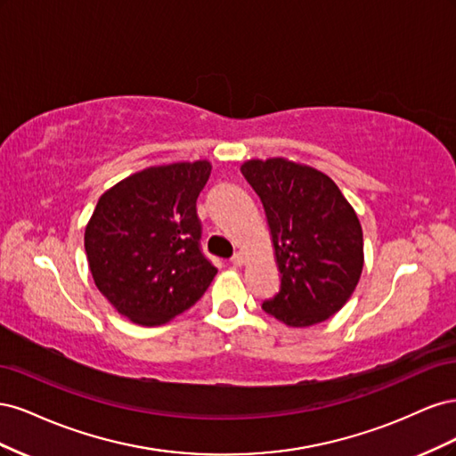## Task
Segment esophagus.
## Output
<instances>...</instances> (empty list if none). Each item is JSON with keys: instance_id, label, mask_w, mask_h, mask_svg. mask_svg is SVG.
<instances>
[{"instance_id": "obj_1", "label": "esophagus", "mask_w": 456, "mask_h": 456, "mask_svg": "<svg viewBox=\"0 0 456 456\" xmlns=\"http://www.w3.org/2000/svg\"><path fill=\"white\" fill-rule=\"evenodd\" d=\"M230 262H232V265H233V266H243V262H245V256H243V253H236V255H233V256H232V260H230Z\"/></svg>"}]
</instances>
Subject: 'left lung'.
I'll list each match as a JSON object with an SVG mask.
<instances>
[{"label":"left lung","instance_id":"1","mask_svg":"<svg viewBox=\"0 0 456 456\" xmlns=\"http://www.w3.org/2000/svg\"><path fill=\"white\" fill-rule=\"evenodd\" d=\"M241 173L265 205L280 291L262 310L289 327H310L337 314L363 270V232L338 186L308 165L249 159Z\"/></svg>","mask_w":456,"mask_h":456}]
</instances>
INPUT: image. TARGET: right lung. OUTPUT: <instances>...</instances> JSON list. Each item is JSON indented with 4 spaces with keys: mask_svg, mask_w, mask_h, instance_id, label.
<instances>
[{
    "mask_svg": "<svg viewBox=\"0 0 456 456\" xmlns=\"http://www.w3.org/2000/svg\"><path fill=\"white\" fill-rule=\"evenodd\" d=\"M211 163H171L123 178L86 228L94 285L121 315L161 325L194 306L216 275L201 251L196 201Z\"/></svg>",
    "mask_w": 456,
    "mask_h": 456,
    "instance_id": "right-lung-1",
    "label": "right lung"
}]
</instances>
